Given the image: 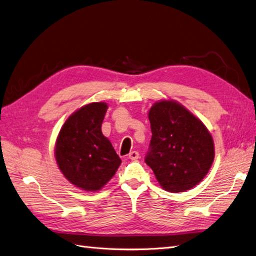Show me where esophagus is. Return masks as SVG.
Listing matches in <instances>:
<instances>
[{"instance_id":"obj_1","label":"esophagus","mask_w":256,"mask_h":256,"mask_svg":"<svg viewBox=\"0 0 256 256\" xmlns=\"http://www.w3.org/2000/svg\"><path fill=\"white\" fill-rule=\"evenodd\" d=\"M139 156H140V155H139V153L136 152V151H132V152H130V153L128 154V158H129V160H138V158H139Z\"/></svg>"}]
</instances>
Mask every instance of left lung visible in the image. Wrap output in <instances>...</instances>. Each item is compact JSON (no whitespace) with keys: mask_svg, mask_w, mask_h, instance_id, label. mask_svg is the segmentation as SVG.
<instances>
[{"mask_svg":"<svg viewBox=\"0 0 256 256\" xmlns=\"http://www.w3.org/2000/svg\"><path fill=\"white\" fill-rule=\"evenodd\" d=\"M152 139L146 163L162 188L184 192L196 186L214 160L208 130L188 110L174 101L155 103L148 112Z\"/></svg>","mask_w":256,"mask_h":256,"instance_id":"1","label":"left lung"}]
</instances>
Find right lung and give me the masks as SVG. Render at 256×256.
Masks as SVG:
<instances>
[{
    "instance_id": "1",
    "label": "right lung",
    "mask_w": 256,
    "mask_h": 256,
    "mask_svg": "<svg viewBox=\"0 0 256 256\" xmlns=\"http://www.w3.org/2000/svg\"><path fill=\"white\" fill-rule=\"evenodd\" d=\"M105 103H91L68 118L56 140L55 158L66 179L86 191H98L115 175L122 160L101 126Z\"/></svg>"
}]
</instances>
